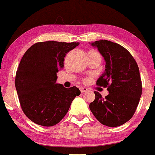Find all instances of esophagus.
<instances>
[{
	"label": "esophagus",
	"mask_w": 155,
	"mask_h": 155,
	"mask_svg": "<svg viewBox=\"0 0 155 155\" xmlns=\"http://www.w3.org/2000/svg\"><path fill=\"white\" fill-rule=\"evenodd\" d=\"M79 90H80L81 93H84V92H86V91H87V88H86V87H80Z\"/></svg>",
	"instance_id": "esophagus-1"
}]
</instances>
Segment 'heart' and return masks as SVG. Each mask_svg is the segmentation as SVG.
Returning <instances> with one entry per match:
<instances>
[{"instance_id":"1","label":"heart","mask_w":155,"mask_h":155,"mask_svg":"<svg viewBox=\"0 0 155 155\" xmlns=\"http://www.w3.org/2000/svg\"><path fill=\"white\" fill-rule=\"evenodd\" d=\"M96 55H99L98 53H97L96 50H91L87 52V57H90V56H96Z\"/></svg>"}]
</instances>
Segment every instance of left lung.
<instances>
[{"instance_id":"1","label":"left lung","mask_w":155,"mask_h":155,"mask_svg":"<svg viewBox=\"0 0 155 155\" xmlns=\"http://www.w3.org/2000/svg\"><path fill=\"white\" fill-rule=\"evenodd\" d=\"M105 61V71L97 85L107 87L105 98L94 91L95 99L89 105L102 124L117 127L128 122L134 114L142 94V82L138 65L125 48L107 40L91 43Z\"/></svg>"}]
</instances>
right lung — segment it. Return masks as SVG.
Returning <instances> with one entry per match:
<instances>
[{"label":"right lung","instance_id":"1","mask_svg":"<svg viewBox=\"0 0 155 155\" xmlns=\"http://www.w3.org/2000/svg\"><path fill=\"white\" fill-rule=\"evenodd\" d=\"M79 42H38L26 51L18 68L15 87L24 114L36 124L53 126L59 123L71 102L81 94L76 86L56 84V73L64 68L67 53Z\"/></svg>","mask_w":155,"mask_h":155}]
</instances>
